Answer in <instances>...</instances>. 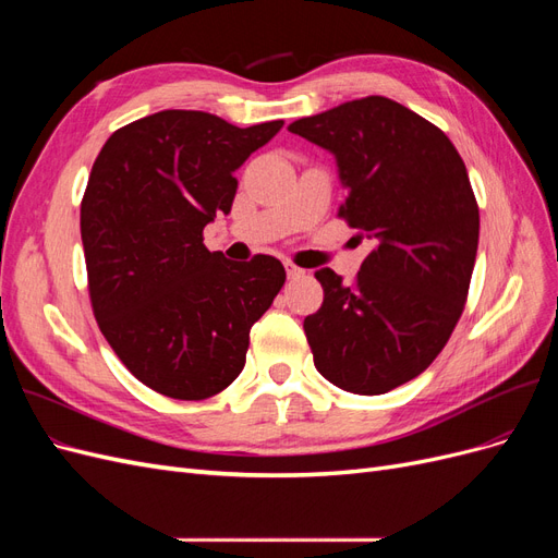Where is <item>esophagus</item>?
Masks as SVG:
<instances>
[{"instance_id":"1","label":"esophagus","mask_w":558,"mask_h":558,"mask_svg":"<svg viewBox=\"0 0 558 558\" xmlns=\"http://www.w3.org/2000/svg\"><path fill=\"white\" fill-rule=\"evenodd\" d=\"M286 275H289V279H298V277L305 275V269H300V267L293 265V263H286Z\"/></svg>"}]
</instances>
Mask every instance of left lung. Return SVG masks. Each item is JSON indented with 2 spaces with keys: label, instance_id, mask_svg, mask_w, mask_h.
<instances>
[{
  "label": "left lung",
  "instance_id": "left-lung-1",
  "mask_svg": "<svg viewBox=\"0 0 558 558\" xmlns=\"http://www.w3.org/2000/svg\"><path fill=\"white\" fill-rule=\"evenodd\" d=\"M289 130L335 154L347 189L337 216L375 244L351 286L316 272L314 365L349 393H386L424 373L463 314L480 242L465 162L440 128L381 95Z\"/></svg>",
  "mask_w": 558,
  "mask_h": 558
}]
</instances>
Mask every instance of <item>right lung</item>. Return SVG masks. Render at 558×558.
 <instances>
[{"label": "right lung", "mask_w": 558, "mask_h": 558, "mask_svg": "<svg viewBox=\"0 0 558 558\" xmlns=\"http://www.w3.org/2000/svg\"><path fill=\"white\" fill-rule=\"evenodd\" d=\"M283 121L230 125L167 109L116 130L81 199V240L97 326L148 388L205 400L240 377L251 326L286 281L272 256L232 263L202 230L228 214L234 170Z\"/></svg>", "instance_id": "1"}]
</instances>
